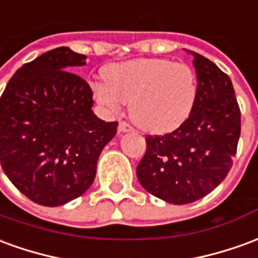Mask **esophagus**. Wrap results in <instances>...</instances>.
Masks as SVG:
<instances>
[{
    "instance_id": "1",
    "label": "esophagus",
    "mask_w": 258,
    "mask_h": 258,
    "mask_svg": "<svg viewBox=\"0 0 258 258\" xmlns=\"http://www.w3.org/2000/svg\"><path fill=\"white\" fill-rule=\"evenodd\" d=\"M133 127L127 122H119V126H118V132L119 133H125V132H131Z\"/></svg>"
}]
</instances>
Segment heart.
Instances as JSON below:
<instances>
[{"label":"heart","mask_w":258,"mask_h":258,"mask_svg":"<svg viewBox=\"0 0 258 258\" xmlns=\"http://www.w3.org/2000/svg\"><path fill=\"white\" fill-rule=\"evenodd\" d=\"M104 83L93 87L94 100L115 112L129 103L136 125L150 133H167L189 118L197 98V78L182 62L139 58L104 69Z\"/></svg>","instance_id":"heart-1"}]
</instances>
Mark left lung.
I'll use <instances>...</instances> for the list:
<instances>
[{
    "label": "left lung",
    "mask_w": 258,
    "mask_h": 258,
    "mask_svg": "<svg viewBox=\"0 0 258 258\" xmlns=\"http://www.w3.org/2000/svg\"><path fill=\"white\" fill-rule=\"evenodd\" d=\"M197 75L195 108L178 129L149 135L138 179L153 196L187 204L207 196L226 178L240 136V108L229 76L190 51Z\"/></svg>",
    "instance_id": "left-lung-1"
}]
</instances>
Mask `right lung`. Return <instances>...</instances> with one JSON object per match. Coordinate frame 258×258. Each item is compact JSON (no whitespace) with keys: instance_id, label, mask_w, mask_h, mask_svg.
I'll return each mask as SVG.
<instances>
[{"instance_id":"add662e5","label":"right lung","mask_w":258,"mask_h":258,"mask_svg":"<svg viewBox=\"0 0 258 258\" xmlns=\"http://www.w3.org/2000/svg\"><path fill=\"white\" fill-rule=\"evenodd\" d=\"M86 55L58 47L27 62L1 96V167L27 199L56 207L82 196L118 122L91 111L93 91L69 72Z\"/></svg>"}]
</instances>
